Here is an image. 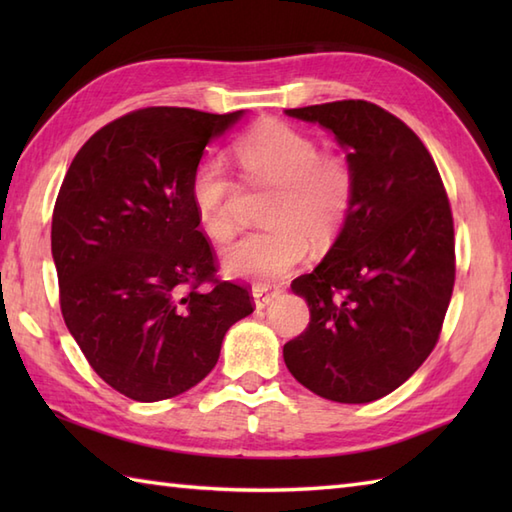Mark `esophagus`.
Returning a JSON list of instances; mask_svg holds the SVG:
<instances>
[{"instance_id":"34e87169","label":"esophagus","mask_w":512,"mask_h":512,"mask_svg":"<svg viewBox=\"0 0 512 512\" xmlns=\"http://www.w3.org/2000/svg\"><path fill=\"white\" fill-rule=\"evenodd\" d=\"M279 295V288L277 286H270V284H257L253 286V297H255V306L262 310L266 308L270 301Z\"/></svg>"}]
</instances>
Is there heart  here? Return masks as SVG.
<instances>
[{
	"label": "heart",
	"mask_w": 512,
	"mask_h": 512,
	"mask_svg": "<svg viewBox=\"0 0 512 512\" xmlns=\"http://www.w3.org/2000/svg\"><path fill=\"white\" fill-rule=\"evenodd\" d=\"M235 156L250 184L275 187L266 206V231L250 233L224 250L228 275L273 279L286 275L308 253L332 246L350 220L356 171L347 154L319 149L301 127L270 121L237 140ZM193 211L206 237L224 244L237 231V182L220 158L206 156L189 182Z\"/></svg>",
	"instance_id": "heart-1"
}]
</instances>
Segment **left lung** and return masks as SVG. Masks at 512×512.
Instances as JSON below:
<instances>
[{
    "instance_id": "left-lung-1",
    "label": "left lung",
    "mask_w": 512,
    "mask_h": 512,
    "mask_svg": "<svg viewBox=\"0 0 512 512\" xmlns=\"http://www.w3.org/2000/svg\"><path fill=\"white\" fill-rule=\"evenodd\" d=\"M350 151L356 200L343 233L310 275L292 281L310 323L284 345L303 387L334 402L391 394L436 347L455 284L449 195L413 129L369 101L286 110Z\"/></svg>"
}]
</instances>
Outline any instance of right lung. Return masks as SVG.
<instances>
[{"instance_id":"add662e5","label":"right lung","mask_w":512,"mask_h":512,"mask_svg":"<svg viewBox=\"0 0 512 512\" xmlns=\"http://www.w3.org/2000/svg\"><path fill=\"white\" fill-rule=\"evenodd\" d=\"M242 112L145 107L101 127L52 211L63 321L107 385L156 402L198 385L253 295L217 277L189 198L204 147Z\"/></svg>"}]
</instances>
